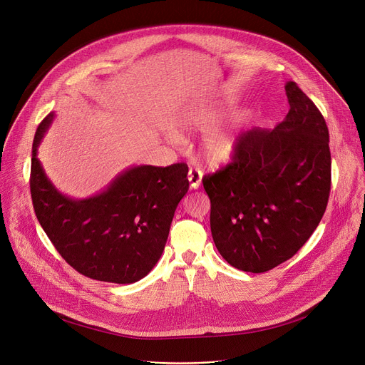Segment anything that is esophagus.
Listing matches in <instances>:
<instances>
[{
    "label": "esophagus",
    "mask_w": 365,
    "mask_h": 365,
    "mask_svg": "<svg viewBox=\"0 0 365 365\" xmlns=\"http://www.w3.org/2000/svg\"><path fill=\"white\" fill-rule=\"evenodd\" d=\"M189 183H190V189H197L202 183V172L197 169H190L189 175H187Z\"/></svg>",
    "instance_id": "34e87169"
}]
</instances>
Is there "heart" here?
<instances>
[{"label": "heart", "mask_w": 365, "mask_h": 365, "mask_svg": "<svg viewBox=\"0 0 365 365\" xmlns=\"http://www.w3.org/2000/svg\"><path fill=\"white\" fill-rule=\"evenodd\" d=\"M222 115L224 110L221 107H196L180 120V125L186 130L206 131L200 141V154L205 162L212 166L227 163L234 158L242 135L241 120L215 127ZM169 138L182 143V135L178 131H169Z\"/></svg>", "instance_id": "obj_1"}]
</instances>
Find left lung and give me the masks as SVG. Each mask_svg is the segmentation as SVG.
<instances>
[{"label": "left lung", "instance_id": "8db88e82", "mask_svg": "<svg viewBox=\"0 0 365 365\" xmlns=\"http://www.w3.org/2000/svg\"><path fill=\"white\" fill-rule=\"evenodd\" d=\"M290 110L274 130L241 135L232 163L203 178L220 254L264 273L292 258L319 225L331 192L329 133L321 111L287 82Z\"/></svg>", "mask_w": 365, "mask_h": 365}]
</instances>
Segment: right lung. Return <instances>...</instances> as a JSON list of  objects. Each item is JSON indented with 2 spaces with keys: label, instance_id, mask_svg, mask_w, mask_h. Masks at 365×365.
Masks as SVG:
<instances>
[{
  "label": "right lung",
  "instance_id": "obj_1",
  "mask_svg": "<svg viewBox=\"0 0 365 365\" xmlns=\"http://www.w3.org/2000/svg\"><path fill=\"white\" fill-rule=\"evenodd\" d=\"M53 118L50 113L40 123L31 154L30 192L41 228L81 274L118 284L138 282L165 250L175 211L189 189L187 166H134L91 197H69L53 186L37 159Z\"/></svg>",
  "mask_w": 365,
  "mask_h": 365
}]
</instances>
